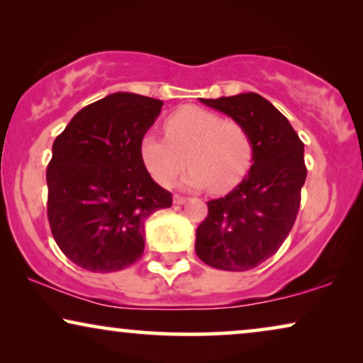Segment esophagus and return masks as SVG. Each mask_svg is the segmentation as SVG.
I'll return each instance as SVG.
<instances>
[{
	"label": "esophagus",
	"mask_w": 363,
	"mask_h": 363,
	"mask_svg": "<svg viewBox=\"0 0 363 363\" xmlns=\"http://www.w3.org/2000/svg\"><path fill=\"white\" fill-rule=\"evenodd\" d=\"M186 200H188L186 196H180V195L173 196V203H175V205H183V203H186Z\"/></svg>",
	"instance_id": "obj_1"
}]
</instances>
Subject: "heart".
Here are the masks:
<instances>
[{
	"label": "heart",
	"mask_w": 363,
	"mask_h": 363,
	"mask_svg": "<svg viewBox=\"0 0 363 363\" xmlns=\"http://www.w3.org/2000/svg\"><path fill=\"white\" fill-rule=\"evenodd\" d=\"M163 132L165 138L148 133L140 140L143 165L160 185H170L185 163L191 167L183 175L182 185L208 186L213 193L233 190L250 172L251 135L235 118L185 106L163 121Z\"/></svg>",
	"instance_id": "obj_1"
}]
</instances>
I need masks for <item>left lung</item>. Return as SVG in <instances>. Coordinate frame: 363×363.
I'll list each match as a JSON object with an SVG mask.
<instances>
[{
  "instance_id": "left-lung-1",
  "label": "left lung",
  "mask_w": 363,
  "mask_h": 363,
  "mask_svg": "<svg viewBox=\"0 0 363 363\" xmlns=\"http://www.w3.org/2000/svg\"><path fill=\"white\" fill-rule=\"evenodd\" d=\"M200 101L247 128L252 165L235 190L208 201V216L196 228L195 251L216 269H252L276 255L294 226L307 177L304 143L259 94Z\"/></svg>"
}]
</instances>
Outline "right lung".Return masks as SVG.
<instances>
[{"mask_svg": "<svg viewBox=\"0 0 363 363\" xmlns=\"http://www.w3.org/2000/svg\"><path fill=\"white\" fill-rule=\"evenodd\" d=\"M162 106L138 94H111L81 108L52 143L49 226L59 250L82 269L132 266L145 247V220L172 206V193L140 158V140Z\"/></svg>", "mask_w": 363, "mask_h": 363, "instance_id": "right-lung-1", "label": "right lung"}]
</instances>
